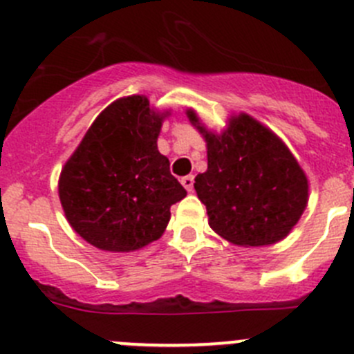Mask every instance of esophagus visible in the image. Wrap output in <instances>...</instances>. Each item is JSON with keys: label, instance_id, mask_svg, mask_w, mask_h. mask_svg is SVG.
I'll use <instances>...</instances> for the list:
<instances>
[{"label": "esophagus", "instance_id": "obj_1", "mask_svg": "<svg viewBox=\"0 0 354 354\" xmlns=\"http://www.w3.org/2000/svg\"><path fill=\"white\" fill-rule=\"evenodd\" d=\"M194 180H195V178L192 176V174H188V176L181 178V185H183V187L187 188L188 192H192V190H194Z\"/></svg>", "mask_w": 354, "mask_h": 354}]
</instances>
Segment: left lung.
I'll return each instance as SVG.
<instances>
[{
  "label": "left lung",
  "instance_id": "8db88e82",
  "mask_svg": "<svg viewBox=\"0 0 354 354\" xmlns=\"http://www.w3.org/2000/svg\"><path fill=\"white\" fill-rule=\"evenodd\" d=\"M187 114L207 142V171L194 187L210 227L240 246L284 240L308 202L306 174L286 144L245 113L231 116L219 135L207 131L195 111Z\"/></svg>",
  "mask_w": 354,
  "mask_h": 354
}]
</instances>
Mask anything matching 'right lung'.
I'll return each mask as SVG.
<instances>
[{
	"label": "right lung",
	"mask_w": 354,
	"mask_h": 354,
	"mask_svg": "<svg viewBox=\"0 0 354 354\" xmlns=\"http://www.w3.org/2000/svg\"><path fill=\"white\" fill-rule=\"evenodd\" d=\"M145 95L102 111L66 160L58 192L70 226L95 248L133 252L162 236L187 190L157 151L162 120Z\"/></svg>",
	"instance_id": "1"
}]
</instances>
